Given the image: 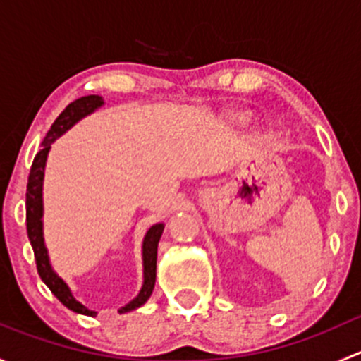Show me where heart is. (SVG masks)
Here are the masks:
<instances>
[{
	"label": "heart",
	"mask_w": 361,
	"mask_h": 361,
	"mask_svg": "<svg viewBox=\"0 0 361 361\" xmlns=\"http://www.w3.org/2000/svg\"><path fill=\"white\" fill-rule=\"evenodd\" d=\"M246 116L245 115H235V120H239V122H243V120H245Z\"/></svg>",
	"instance_id": "heart-1"
}]
</instances>
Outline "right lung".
Returning a JSON list of instances; mask_svg holds the SVG:
<instances>
[{
	"label": "right lung",
	"mask_w": 361,
	"mask_h": 361,
	"mask_svg": "<svg viewBox=\"0 0 361 361\" xmlns=\"http://www.w3.org/2000/svg\"><path fill=\"white\" fill-rule=\"evenodd\" d=\"M104 104V99L101 96H83L80 99L73 101L66 106V110L61 113L52 123L50 130L47 133L45 140H43V148L36 154L35 160H32L31 173H29L27 180V192H25V221H27V235L31 241L32 251H35L36 258V267H38V274L42 281L45 283L50 288V292L56 295L68 309L73 312L85 316H96V311H90L89 307L76 300L73 297L71 290L66 285L63 278L54 271L52 264H50L49 250L45 246V235H43V180H45V166L49 152L52 148V143L57 137L63 136L68 133L76 122L82 118L89 116L90 113L99 110ZM164 232V224L152 225L147 231L143 238V246H141V255H143V285H141L140 293L126 304L123 307L118 309L120 314L123 312L134 311V309L141 307L145 302L150 298L152 292L155 286V276H157V248L160 235Z\"/></svg>",
	"instance_id": "right-lung-1"
}]
</instances>
